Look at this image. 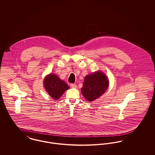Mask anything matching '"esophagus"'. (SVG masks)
Returning a JSON list of instances; mask_svg holds the SVG:
<instances>
[{
	"instance_id": "obj_1",
	"label": "esophagus",
	"mask_w": 155,
	"mask_h": 155,
	"mask_svg": "<svg viewBox=\"0 0 155 155\" xmlns=\"http://www.w3.org/2000/svg\"><path fill=\"white\" fill-rule=\"evenodd\" d=\"M70 86H71V88H77V85L76 84H71L70 85Z\"/></svg>"
}]
</instances>
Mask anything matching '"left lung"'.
<instances>
[{
  "instance_id": "1",
  "label": "left lung",
  "mask_w": 155,
  "mask_h": 155,
  "mask_svg": "<svg viewBox=\"0 0 155 155\" xmlns=\"http://www.w3.org/2000/svg\"><path fill=\"white\" fill-rule=\"evenodd\" d=\"M109 79L101 71L85 76L81 92L88 101H92L101 96L109 87Z\"/></svg>"
}]
</instances>
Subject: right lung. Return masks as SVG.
Returning <instances> with one entry per match:
<instances>
[{
    "instance_id": "1",
    "label": "right lung",
    "mask_w": 155,
    "mask_h": 155,
    "mask_svg": "<svg viewBox=\"0 0 155 155\" xmlns=\"http://www.w3.org/2000/svg\"><path fill=\"white\" fill-rule=\"evenodd\" d=\"M44 85L47 92L54 100L58 99L69 89L66 83L54 74H49L45 77Z\"/></svg>"
}]
</instances>
